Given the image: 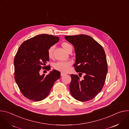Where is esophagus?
Instances as JSON below:
<instances>
[{"mask_svg":"<svg viewBox=\"0 0 129 129\" xmlns=\"http://www.w3.org/2000/svg\"><path fill=\"white\" fill-rule=\"evenodd\" d=\"M66 74L65 73H63V72H61V77H63V76H64V75H65Z\"/></svg>","mask_w":129,"mask_h":129,"instance_id":"34e87169","label":"esophagus"}]
</instances>
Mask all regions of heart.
Here are the masks:
<instances>
[{
    "mask_svg": "<svg viewBox=\"0 0 129 129\" xmlns=\"http://www.w3.org/2000/svg\"><path fill=\"white\" fill-rule=\"evenodd\" d=\"M62 46L63 48L66 51H68V50L72 48L71 45L69 43L64 42L62 43ZM54 48V45L50 46L47 50V56L49 58H52L53 57V51ZM71 63L69 61H59L55 63L53 65L54 68L58 71L66 72H67L69 70L70 66H71Z\"/></svg>",
    "mask_w": 129,
    "mask_h": 129,
    "instance_id": "1",
    "label": "heart"
}]
</instances>
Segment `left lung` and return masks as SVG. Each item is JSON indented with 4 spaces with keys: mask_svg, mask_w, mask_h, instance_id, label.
Segmentation results:
<instances>
[{
    "mask_svg": "<svg viewBox=\"0 0 129 129\" xmlns=\"http://www.w3.org/2000/svg\"><path fill=\"white\" fill-rule=\"evenodd\" d=\"M65 38L75 47L76 63L73 66L76 71L79 75H85L82 80L77 75H71V94L81 102L92 100L101 91L106 79L108 66L104 49L86 35L66 36Z\"/></svg>",
    "mask_w": 129,
    "mask_h": 129,
    "instance_id": "obj_1",
    "label": "left lung"
}]
</instances>
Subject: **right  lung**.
Wrapping results in <instances>:
<instances>
[{
    "label": "right lung",
    "mask_w": 129,
    "mask_h": 129,
    "mask_svg": "<svg viewBox=\"0 0 129 129\" xmlns=\"http://www.w3.org/2000/svg\"><path fill=\"white\" fill-rule=\"evenodd\" d=\"M59 37L50 35H39L23 42L14 58L15 80L22 94L27 99L38 102L49 94L53 84L61 77L53 70L48 75L40 76L41 69L49 70L46 66L49 59L48 48L58 42ZM50 67V66H49Z\"/></svg>",
    "instance_id": "add662e5"
}]
</instances>
